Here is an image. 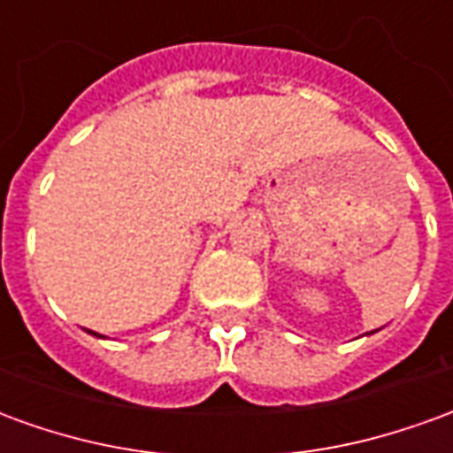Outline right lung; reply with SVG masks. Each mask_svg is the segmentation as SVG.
<instances>
[{
  "label": "right lung",
  "instance_id": "obj_1",
  "mask_svg": "<svg viewBox=\"0 0 453 453\" xmlns=\"http://www.w3.org/2000/svg\"><path fill=\"white\" fill-rule=\"evenodd\" d=\"M92 334H96V333H92ZM99 337H102V334H99Z\"/></svg>",
  "mask_w": 453,
  "mask_h": 453
}]
</instances>
